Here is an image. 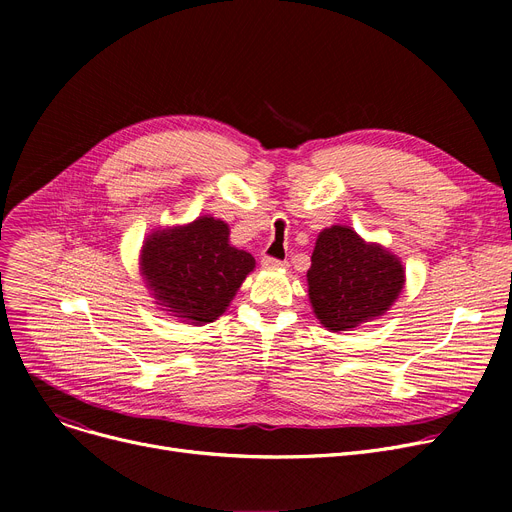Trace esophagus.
I'll list each match as a JSON object with an SVG mask.
<instances>
[{
  "label": "esophagus",
  "instance_id": "esophagus-1",
  "mask_svg": "<svg viewBox=\"0 0 512 512\" xmlns=\"http://www.w3.org/2000/svg\"><path fill=\"white\" fill-rule=\"evenodd\" d=\"M261 265L265 267V270H284V267L288 265L286 261H278L274 257H263L261 259Z\"/></svg>",
  "mask_w": 512,
  "mask_h": 512
}]
</instances>
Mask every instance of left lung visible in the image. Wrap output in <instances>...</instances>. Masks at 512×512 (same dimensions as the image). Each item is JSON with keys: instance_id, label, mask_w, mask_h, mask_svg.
Returning a JSON list of instances; mask_svg holds the SVG:
<instances>
[{"instance_id": "1", "label": "left lung", "mask_w": 512, "mask_h": 512, "mask_svg": "<svg viewBox=\"0 0 512 512\" xmlns=\"http://www.w3.org/2000/svg\"><path fill=\"white\" fill-rule=\"evenodd\" d=\"M405 265L380 242H367L351 226L317 234L307 272L309 303L319 324L348 332L382 317L405 288Z\"/></svg>"}]
</instances>
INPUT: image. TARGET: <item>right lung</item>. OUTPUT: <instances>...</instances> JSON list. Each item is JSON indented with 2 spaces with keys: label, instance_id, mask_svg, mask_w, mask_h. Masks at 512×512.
I'll list each match as a JSON object with an SVG mask.
<instances>
[{
  "label": "right lung",
  "instance_id": "1",
  "mask_svg": "<svg viewBox=\"0 0 512 512\" xmlns=\"http://www.w3.org/2000/svg\"><path fill=\"white\" fill-rule=\"evenodd\" d=\"M139 270L161 311L184 324L218 319L255 270V257L230 245V228L211 215L155 228L143 240Z\"/></svg>",
  "mask_w": 512,
  "mask_h": 512
}]
</instances>
